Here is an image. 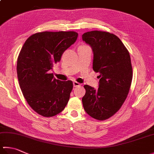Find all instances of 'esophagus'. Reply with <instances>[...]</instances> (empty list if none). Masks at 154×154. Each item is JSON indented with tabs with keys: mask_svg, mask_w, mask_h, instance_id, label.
<instances>
[{
	"mask_svg": "<svg viewBox=\"0 0 154 154\" xmlns=\"http://www.w3.org/2000/svg\"><path fill=\"white\" fill-rule=\"evenodd\" d=\"M80 85V84L78 83V82H76V81H74V82H73L74 87H78V86H79Z\"/></svg>",
	"mask_w": 154,
	"mask_h": 154,
	"instance_id": "obj_1",
	"label": "esophagus"
}]
</instances>
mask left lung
Masks as SVG:
<instances>
[{"mask_svg": "<svg viewBox=\"0 0 154 154\" xmlns=\"http://www.w3.org/2000/svg\"><path fill=\"white\" fill-rule=\"evenodd\" d=\"M82 40L92 48V68L100 73L98 89L84 86L83 106L92 118L105 120L120 109L129 93L133 77L131 57L121 39L109 32H86Z\"/></svg>", "mask_w": 154, "mask_h": 154, "instance_id": "8db88e82", "label": "left lung"}]
</instances>
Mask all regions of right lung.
Wrapping results in <instances>:
<instances>
[{"mask_svg":"<svg viewBox=\"0 0 154 154\" xmlns=\"http://www.w3.org/2000/svg\"><path fill=\"white\" fill-rule=\"evenodd\" d=\"M78 35L74 31L37 33L26 40L20 51L17 63L20 88L29 105L43 117L57 115L68 104L73 83L56 79L50 71Z\"/></svg>","mask_w":154,"mask_h":154,"instance_id":"add662e5","label":"right lung"}]
</instances>
